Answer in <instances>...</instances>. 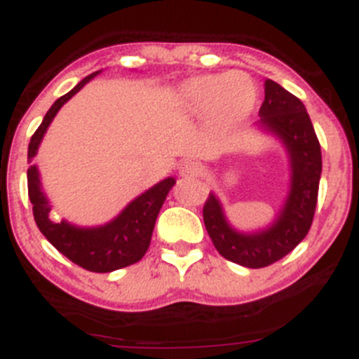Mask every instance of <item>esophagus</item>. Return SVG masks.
Here are the masks:
<instances>
[{
	"instance_id": "esophagus-1",
	"label": "esophagus",
	"mask_w": 359,
	"mask_h": 359,
	"mask_svg": "<svg viewBox=\"0 0 359 359\" xmlns=\"http://www.w3.org/2000/svg\"><path fill=\"white\" fill-rule=\"evenodd\" d=\"M201 173V165L196 159H184L179 165V175L182 179H193V177L200 175Z\"/></svg>"
}]
</instances>
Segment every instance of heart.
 <instances>
[{"label": "heart", "instance_id": "heart-1", "mask_svg": "<svg viewBox=\"0 0 359 359\" xmlns=\"http://www.w3.org/2000/svg\"><path fill=\"white\" fill-rule=\"evenodd\" d=\"M180 107L193 118H205L217 132L240 126L255 107L257 88L247 72L205 74L191 78L179 90Z\"/></svg>", "mask_w": 359, "mask_h": 359}]
</instances>
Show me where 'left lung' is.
<instances>
[{"label":"left lung","instance_id":"1","mask_svg":"<svg viewBox=\"0 0 359 359\" xmlns=\"http://www.w3.org/2000/svg\"><path fill=\"white\" fill-rule=\"evenodd\" d=\"M259 126L280 137L290 156V193L280 215L259 233H238L226 220L215 194L203 206V220L213 247L224 259L260 269L290 253L309 233L321 177V147L304 104L273 79L264 85Z\"/></svg>","mask_w":359,"mask_h":359}]
</instances>
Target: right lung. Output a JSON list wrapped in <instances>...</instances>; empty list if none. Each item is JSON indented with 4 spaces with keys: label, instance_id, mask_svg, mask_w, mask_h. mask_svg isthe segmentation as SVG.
<instances>
[{
    "label": "right lung",
    "instance_id": "right-lung-1",
    "mask_svg": "<svg viewBox=\"0 0 359 359\" xmlns=\"http://www.w3.org/2000/svg\"><path fill=\"white\" fill-rule=\"evenodd\" d=\"M97 74H99V71L86 76L71 92L53 102V106L43 118L41 125L31 137L27 151L29 161L38 153L39 142H41L46 128L60 107ZM173 184H175L173 177L161 180L149 191L135 198L106 226L78 227L66 222V220L53 222L52 217H50L52 206H50L48 198L41 189L38 166L31 165L27 170V191L29 200L32 203V215H34L36 226L39 227L43 236L62 255H66L71 262L78 264L83 269L92 271V273H111V271L132 266L142 259L144 253L149 248L159 210H161L166 194L170 193Z\"/></svg>",
    "mask_w": 359,
    "mask_h": 359
}]
</instances>
